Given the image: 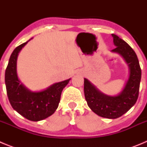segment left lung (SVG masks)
I'll return each instance as SVG.
<instances>
[{
  "label": "left lung",
  "instance_id": "left-lung-1",
  "mask_svg": "<svg viewBox=\"0 0 147 147\" xmlns=\"http://www.w3.org/2000/svg\"><path fill=\"white\" fill-rule=\"evenodd\" d=\"M116 48L112 51L124 57L129 67V80L121 93L109 96L98 91L87 79L84 80V92L88 105L93 112L101 117L117 119L127 113L136 104L139 94L141 69L133 49L117 35L112 34Z\"/></svg>",
  "mask_w": 147,
  "mask_h": 147
}]
</instances>
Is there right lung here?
<instances>
[{"instance_id":"right-lung-1","label":"right lung","mask_w":147,"mask_h":147,"mask_svg":"<svg viewBox=\"0 0 147 147\" xmlns=\"http://www.w3.org/2000/svg\"><path fill=\"white\" fill-rule=\"evenodd\" d=\"M28 41L13 51L5 71V83L8 98L18 113L33 121L43 120L52 115L59 106L62 90L70 80L55 83L45 90L31 92L22 85L17 75L18 53Z\"/></svg>"}]
</instances>
